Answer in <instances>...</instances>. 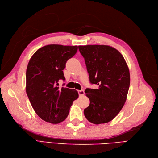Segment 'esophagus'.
<instances>
[{
  "label": "esophagus",
  "mask_w": 158,
  "mask_h": 158,
  "mask_svg": "<svg viewBox=\"0 0 158 158\" xmlns=\"http://www.w3.org/2000/svg\"><path fill=\"white\" fill-rule=\"evenodd\" d=\"M78 94H79V96H82V95L85 94V92H84L83 90H79L78 91Z\"/></svg>",
  "instance_id": "obj_1"
}]
</instances>
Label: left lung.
Returning <instances> with one entry per match:
<instances>
[{
  "mask_svg": "<svg viewBox=\"0 0 158 158\" xmlns=\"http://www.w3.org/2000/svg\"><path fill=\"white\" fill-rule=\"evenodd\" d=\"M85 58L89 82L97 89L86 88L89 105L84 110L86 119L94 124L105 123L117 116L127 99L130 85L127 64L120 52L102 45L79 46Z\"/></svg>",
  "mask_w": 158,
  "mask_h": 158,
  "instance_id": "obj_1",
  "label": "left lung"
}]
</instances>
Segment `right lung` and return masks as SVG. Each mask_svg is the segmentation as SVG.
<instances>
[{"instance_id": "obj_1", "label": "right lung", "mask_w": 158, "mask_h": 158, "mask_svg": "<svg viewBox=\"0 0 158 158\" xmlns=\"http://www.w3.org/2000/svg\"><path fill=\"white\" fill-rule=\"evenodd\" d=\"M77 51V46L48 45L39 48L29 60L26 70V93L32 107L43 120L59 123L69 114L77 91L62 87L65 64Z\"/></svg>"}]
</instances>
